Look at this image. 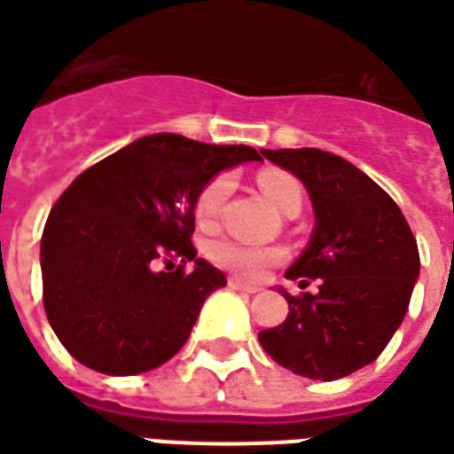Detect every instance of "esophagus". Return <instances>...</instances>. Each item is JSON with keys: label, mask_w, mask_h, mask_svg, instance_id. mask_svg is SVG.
<instances>
[{"label": "esophagus", "mask_w": 454, "mask_h": 454, "mask_svg": "<svg viewBox=\"0 0 454 454\" xmlns=\"http://www.w3.org/2000/svg\"><path fill=\"white\" fill-rule=\"evenodd\" d=\"M228 286L233 288V291H240V293H258L261 288L258 286H248V283H243L239 278H228Z\"/></svg>", "instance_id": "34e87169"}]
</instances>
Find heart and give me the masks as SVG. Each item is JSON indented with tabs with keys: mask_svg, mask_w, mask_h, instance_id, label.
<instances>
[{
	"mask_svg": "<svg viewBox=\"0 0 454 454\" xmlns=\"http://www.w3.org/2000/svg\"><path fill=\"white\" fill-rule=\"evenodd\" d=\"M258 188L263 191L268 201L278 208L280 214H293L301 211L303 203V188L298 184V178L288 171L280 168H266L258 174ZM231 193V176L218 174L214 176L206 186L199 191L196 201H193V215L201 226H211L215 218L221 215V208L226 203ZM208 258L211 263L223 268L228 273L239 276L243 280H258L266 276L268 268L278 266L286 261L283 248H261V246H243L239 240L215 239L208 243Z\"/></svg>",
	"mask_w": 454,
	"mask_h": 454,
	"instance_id": "heart-1",
	"label": "heart"
}]
</instances>
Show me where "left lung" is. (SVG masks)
Wrapping results in <instances>:
<instances>
[{"label":"left lung","instance_id":"obj_1","mask_svg":"<svg viewBox=\"0 0 454 454\" xmlns=\"http://www.w3.org/2000/svg\"><path fill=\"white\" fill-rule=\"evenodd\" d=\"M308 188L316 228L286 270L301 288L288 317L258 340L278 365L310 380H338L385 350L408 313L420 273L418 240L397 203L370 176L320 149H263Z\"/></svg>","mask_w":454,"mask_h":454}]
</instances>
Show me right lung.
I'll return each instance as SVG.
<instances>
[{
	"mask_svg": "<svg viewBox=\"0 0 454 454\" xmlns=\"http://www.w3.org/2000/svg\"><path fill=\"white\" fill-rule=\"evenodd\" d=\"M243 161L261 153L153 134L94 163L59 196L42 233L44 310L82 365L137 375L184 348L203 301L226 286L196 258L193 201ZM191 260L197 268L186 271Z\"/></svg>",
	"mask_w": 454,
	"mask_h": 454,
	"instance_id": "1",
	"label": "right lung"
}]
</instances>
